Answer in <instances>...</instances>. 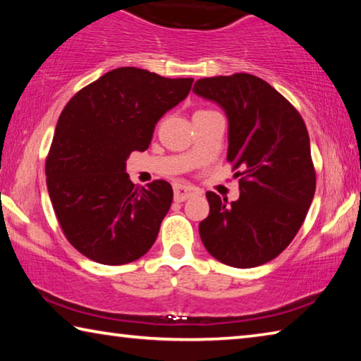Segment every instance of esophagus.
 I'll list each match as a JSON object with an SVG mask.
<instances>
[{
	"instance_id": "1",
	"label": "esophagus",
	"mask_w": 361,
	"mask_h": 361,
	"mask_svg": "<svg viewBox=\"0 0 361 361\" xmlns=\"http://www.w3.org/2000/svg\"><path fill=\"white\" fill-rule=\"evenodd\" d=\"M200 189L194 188L191 185H175L173 186V195L176 202H185V200L194 197V195H199Z\"/></svg>"
}]
</instances>
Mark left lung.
<instances>
[{
  "label": "left lung",
  "mask_w": 361,
  "mask_h": 361,
  "mask_svg": "<svg viewBox=\"0 0 361 361\" xmlns=\"http://www.w3.org/2000/svg\"><path fill=\"white\" fill-rule=\"evenodd\" d=\"M192 92L228 116V162L240 169L234 202L207 192L210 213L199 224L200 239L223 264H264L295 239L315 194L304 121L271 84L248 73L199 79Z\"/></svg>",
  "instance_id": "obj_1"
}]
</instances>
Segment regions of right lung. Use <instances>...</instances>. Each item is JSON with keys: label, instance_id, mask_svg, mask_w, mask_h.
I'll use <instances>...</instances> for the list:
<instances>
[{"label": "right lung", "instance_id": "add662e5", "mask_svg": "<svg viewBox=\"0 0 361 361\" xmlns=\"http://www.w3.org/2000/svg\"><path fill=\"white\" fill-rule=\"evenodd\" d=\"M192 81L122 66L66 103L46 161L47 191L65 237L89 259L127 264L154 243L173 189L164 180L135 186L126 161L148 149L157 121Z\"/></svg>", "mask_w": 361, "mask_h": 361}]
</instances>
